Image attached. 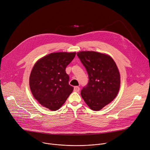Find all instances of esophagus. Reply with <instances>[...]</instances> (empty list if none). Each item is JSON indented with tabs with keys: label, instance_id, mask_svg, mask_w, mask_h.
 Returning <instances> with one entry per match:
<instances>
[{
	"label": "esophagus",
	"instance_id": "esophagus-1",
	"mask_svg": "<svg viewBox=\"0 0 150 150\" xmlns=\"http://www.w3.org/2000/svg\"><path fill=\"white\" fill-rule=\"evenodd\" d=\"M80 91V88L78 86H75L74 88V91L76 92H79Z\"/></svg>",
	"mask_w": 150,
	"mask_h": 150
}]
</instances>
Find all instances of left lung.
Wrapping results in <instances>:
<instances>
[{
	"label": "left lung",
	"instance_id": "1",
	"mask_svg": "<svg viewBox=\"0 0 150 150\" xmlns=\"http://www.w3.org/2000/svg\"><path fill=\"white\" fill-rule=\"evenodd\" d=\"M77 55L89 76L81 96L91 110H100L118 94L120 76L117 65L110 56L97 52L80 51Z\"/></svg>",
	"mask_w": 150,
	"mask_h": 150
}]
</instances>
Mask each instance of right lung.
I'll return each instance as SVG.
<instances>
[{
	"label": "right lung",
	"mask_w": 150,
	"mask_h": 150,
	"mask_svg": "<svg viewBox=\"0 0 150 150\" xmlns=\"http://www.w3.org/2000/svg\"><path fill=\"white\" fill-rule=\"evenodd\" d=\"M76 52H54L38 60L31 70L29 84L31 93L43 107L58 110L72 93L65 69L74 59Z\"/></svg>",
	"instance_id": "1"
}]
</instances>
